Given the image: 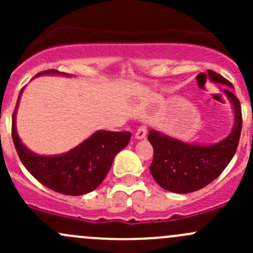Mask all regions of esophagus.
Wrapping results in <instances>:
<instances>
[{
  "mask_svg": "<svg viewBox=\"0 0 253 253\" xmlns=\"http://www.w3.org/2000/svg\"><path fill=\"white\" fill-rule=\"evenodd\" d=\"M145 136H147V127L141 126L138 129H137L136 134H134V138L138 139V141H139V139L145 138Z\"/></svg>",
  "mask_w": 253,
  "mask_h": 253,
  "instance_id": "esophagus-1",
  "label": "esophagus"
}]
</instances>
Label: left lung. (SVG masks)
<instances>
[{
	"label": "left lung",
	"instance_id": "left-lung-1",
	"mask_svg": "<svg viewBox=\"0 0 253 253\" xmlns=\"http://www.w3.org/2000/svg\"><path fill=\"white\" fill-rule=\"evenodd\" d=\"M208 78L214 83L234 88L229 81L213 71ZM234 111L230 133L213 144L183 142L157 129H150L148 141L153 145L154 158L149 170L158 185L175 193H190L206 187L215 180L233 159L242 127L239 99L229 89H223Z\"/></svg>",
	"mask_w": 253,
	"mask_h": 253
}]
</instances>
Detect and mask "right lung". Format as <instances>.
Segmentation results:
<instances>
[{
    "instance_id": "right-lung-1",
    "label": "right lung",
    "mask_w": 253,
    "mask_h": 253,
    "mask_svg": "<svg viewBox=\"0 0 253 253\" xmlns=\"http://www.w3.org/2000/svg\"><path fill=\"white\" fill-rule=\"evenodd\" d=\"M45 75L71 77L68 73L55 70L40 72L37 77ZM22 91L23 89L12 119V137L25 169L40 183L63 195L81 196L95 190L108 175L117 153L127 147L131 133L100 129L62 154H37L22 142L17 132L16 115Z\"/></svg>"
}]
</instances>
